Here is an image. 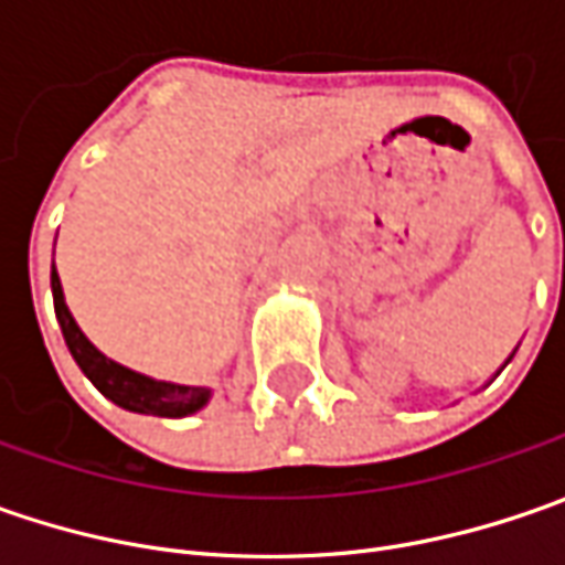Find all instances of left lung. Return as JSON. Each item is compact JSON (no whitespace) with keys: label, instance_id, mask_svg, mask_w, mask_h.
Returning a JSON list of instances; mask_svg holds the SVG:
<instances>
[{"label":"left lung","instance_id":"obj_1","mask_svg":"<svg viewBox=\"0 0 565 565\" xmlns=\"http://www.w3.org/2000/svg\"><path fill=\"white\" fill-rule=\"evenodd\" d=\"M510 359H512V355H510ZM510 359H507V361H510Z\"/></svg>","mask_w":565,"mask_h":565}]
</instances>
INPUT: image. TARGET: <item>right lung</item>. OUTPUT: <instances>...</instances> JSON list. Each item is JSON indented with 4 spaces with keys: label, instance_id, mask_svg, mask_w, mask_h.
Returning <instances> with one entry per match:
<instances>
[{
    "label": "right lung",
    "instance_id": "obj_1",
    "mask_svg": "<svg viewBox=\"0 0 565 565\" xmlns=\"http://www.w3.org/2000/svg\"><path fill=\"white\" fill-rule=\"evenodd\" d=\"M50 282H53V305L55 317H58V327H62V337L65 345L72 352V359L77 361V367L84 371V377L97 386L99 393L109 402H116L119 408L128 412H138V415H157V418H185L201 412L213 390L210 386H188V383H169V380H153L147 374H138L131 367H125L119 361L106 359L90 339L81 333L77 320L65 305V292H62V282H58V273H50Z\"/></svg>",
    "mask_w": 565,
    "mask_h": 565
}]
</instances>
